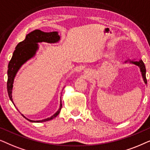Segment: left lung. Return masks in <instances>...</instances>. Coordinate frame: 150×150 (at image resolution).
<instances>
[{"label":"left lung","mask_w":150,"mask_h":150,"mask_svg":"<svg viewBox=\"0 0 150 150\" xmlns=\"http://www.w3.org/2000/svg\"><path fill=\"white\" fill-rule=\"evenodd\" d=\"M132 63L135 64L136 65L139 66L140 67L141 71L142 73V75L143 77V80H144L145 83L147 84V79H146V69H145V66L144 64V62L142 61V59H140L139 62H132Z\"/></svg>","instance_id":"left-lung-1"}]
</instances>
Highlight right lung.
<instances>
[{
    "label": "right lung",
    "mask_w": 150,
    "mask_h": 150,
    "mask_svg": "<svg viewBox=\"0 0 150 150\" xmlns=\"http://www.w3.org/2000/svg\"><path fill=\"white\" fill-rule=\"evenodd\" d=\"M59 40V36L57 34V32H44L41 30L36 29L35 31L31 32L29 34L26 35L25 39L23 41L21 42L18 44L16 47L15 51H13L12 57L11 60L9 61L8 64V71H7V93L9 95L10 100L13 102L12 96V88L13 79L16 76V74L21 68L24 63L26 62L28 59L31 58L35 54L38 48V42H46L49 43L56 42ZM62 108V101H60V107L58 110L55 112L53 116H51L49 118L43 119L40 121H32L23 116L27 120L31 121V122H45L56 117L60 112Z\"/></svg>",
    "instance_id": "obj_1"
}]
</instances>
